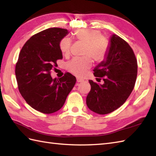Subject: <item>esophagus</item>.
<instances>
[{"label":"esophagus","mask_w":156,"mask_h":156,"mask_svg":"<svg viewBox=\"0 0 156 156\" xmlns=\"http://www.w3.org/2000/svg\"><path fill=\"white\" fill-rule=\"evenodd\" d=\"M76 80H77L78 82H82L84 81V79H82V78H76Z\"/></svg>","instance_id":"1"}]
</instances>
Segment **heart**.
Here are the masks:
<instances>
[{"instance_id":"obj_1","label":"heart","mask_w":156,"mask_h":156,"mask_svg":"<svg viewBox=\"0 0 156 156\" xmlns=\"http://www.w3.org/2000/svg\"><path fill=\"white\" fill-rule=\"evenodd\" d=\"M74 36L76 39L86 44L85 55H90L94 61L98 62H102L105 58L108 52V44L100 31L95 29H80L74 32ZM59 47L63 55H68L71 47L69 39H62L59 42ZM88 55L72 59L68 64V70L76 76H83L87 69L92 66V60Z\"/></svg>"}]
</instances>
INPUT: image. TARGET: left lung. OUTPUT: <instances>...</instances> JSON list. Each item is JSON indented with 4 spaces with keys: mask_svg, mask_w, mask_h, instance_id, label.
Listing matches in <instances>:
<instances>
[{
    "mask_svg": "<svg viewBox=\"0 0 156 156\" xmlns=\"http://www.w3.org/2000/svg\"><path fill=\"white\" fill-rule=\"evenodd\" d=\"M93 71L95 77H105L104 83L98 84L88 80L91 90L87 105L97 114L110 113L123 105L133 90L137 62L133 49L122 38L112 35L107 55Z\"/></svg>",
    "mask_w": 156,
    "mask_h": 156,
    "instance_id": "1",
    "label": "left lung"
}]
</instances>
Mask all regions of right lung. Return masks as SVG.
I'll use <instances>...</instances> for the list:
<instances>
[{"instance_id":"obj_1","label":"right lung","mask_w":156,"mask_h":156,"mask_svg":"<svg viewBox=\"0 0 156 156\" xmlns=\"http://www.w3.org/2000/svg\"><path fill=\"white\" fill-rule=\"evenodd\" d=\"M67 29L49 28L33 35L23 45L15 66L20 93L35 110L50 114L59 110L76 84L75 76L66 73L52 79L50 71L63 58L59 42Z\"/></svg>"}]
</instances>
